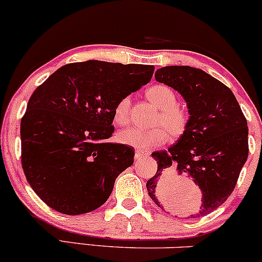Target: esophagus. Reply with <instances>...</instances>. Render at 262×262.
I'll return each mask as SVG.
<instances>
[{"mask_svg": "<svg viewBox=\"0 0 262 262\" xmlns=\"http://www.w3.org/2000/svg\"><path fill=\"white\" fill-rule=\"evenodd\" d=\"M148 154H149V153H148V151H146V150H136V153H135V159L138 160V159H141V158L148 156Z\"/></svg>", "mask_w": 262, "mask_h": 262, "instance_id": "obj_1", "label": "esophagus"}]
</instances>
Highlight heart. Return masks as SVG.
Segmentation results:
<instances>
[{"label":"heart","mask_w":262,"mask_h":262,"mask_svg":"<svg viewBox=\"0 0 262 262\" xmlns=\"http://www.w3.org/2000/svg\"><path fill=\"white\" fill-rule=\"evenodd\" d=\"M149 101L160 109L154 125L150 130L138 127H128L118 134L120 143L131 146L137 149L148 150L165 144L169 137L179 140L189 127L190 116L185 108L179 105L176 92L163 83L153 85L146 91ZM130 96H124L115 103L113 109V119L118 125H126L130 120Z\"/></svg>","instance_id":"obj_1"}]
</instances>
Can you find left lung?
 <instances>
[{
  "mask_svg": "<svg viewBox=\"0 0 262 262\" xmlns=\"http://www.w3.org/2000/svg\"><path fill=\"white\" fill-rule=\"evenodd\" d=\"M156 80L182 95L189 109L188 130L167 150L154 151L158 170L147 181L148 194L158 206L173 211L172 185L161 187L167 173L188 175L202 190V204L190 217L205 216L227 200L249 154L248 124L227 86L202 69L164 67Z\"/></svg>",
  "mask_w": 262,
  "mask_h": 262,
  "instance_id": "8db88e82",
  "label": "left lung"
}]
</instances>
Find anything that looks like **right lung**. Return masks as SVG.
Here are the masks:
<instances>
[{
    "instance_id": "1",
    "label": "right lung",
    "mask_w": 262,
    "mask_h": 262,
    "mask_svg": "<svg viewBox=\"0 0 262 262\" xmlns=\"http://www.w3.org/2000/svg\"><path fill=\"white\" fill-rule=\"evenodd\" d=\"M153 73V66L87 60L66 64L35 90L20 122L21 166L42 202L66 215L104 204L135 156L106 142L113 109Z\"/></svg>"
}]
</instances>
